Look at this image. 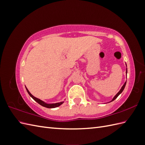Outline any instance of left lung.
Listing matches in <instances>:
<instances>
[{
	"label": "left lung",
	"mask_w": 145,
	"mask_h": 145,
	"mask_svg": "<svg viewBox=\"0 0 145 145\" xmlns=\"http://www.w3.org/2000/svg\"><path fill=\"white\" fill-rule=\"evenodd\" d=\"M126 73H127V69H126ZM126 82H125V83H124V85H123V86L121 87V89L120 90V91H119V92H118V93H117V94L116 95V96H115V97L113 98V99H112V100L111 101V102H112V101H113V100H115V99H116V98H117V97H118V95H120V94H121V93H122V91H123V89H124V88H125V85H126Z\"/></svg>",
	"instance_id": "left-lung-1"
}]
</instances>
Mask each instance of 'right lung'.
I'll return each mask as SVG.
<instances>
[{
	"label": "right lung",
	"mask_w": 145,
	"mask_h": 145,
	"mask_svg": "<svg viewBox=\"0 0 145 145\" xmlns=\"http://www.w3.org/2000/svg\"><path fill=\"white\" fill-rule=\"evenodd\" d=\"M26 89H27V92H28V93L29 94V95L31 96V97H32L35 101H36V102H37L39 104H40V105H42V106H44V107H46V108H56V107L59 106L60 105H62V104L63 103V102H62L57 103H54V104H46V103L43 102V101L40 100V99H37V98H36V97H34V96L29 93V91L28 90V89L27 88H26Z\"/></svg>",
	"instance_id": "1"
}]
</instances>
